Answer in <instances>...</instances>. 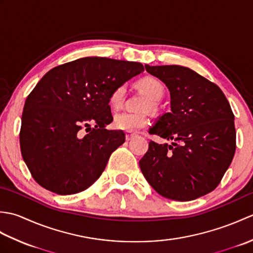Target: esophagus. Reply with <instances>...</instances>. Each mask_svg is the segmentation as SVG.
Returning <instances> with one entry per match:
<instances>
[{"label": "esophagus", "instance_id": "1", "mask_svg": "<svg viewBox=\"0 0 253 253\" xmlns=\"http://www.w3.org/2000/svg\"><path fill=\"white\" fill-rule=\"evenodd\" d=\"M136 137V133H133V132H126V140L127 141H130V140H132L133 138Z\"/></svg>", "mask_w": 253, "mask_h": 253}]
</instances>
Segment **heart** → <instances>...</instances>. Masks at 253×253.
Returning a JSON list of instances; mask_svg holds the SVG:
<instances>
[{
  "instance_id": "1",
  "label": "heart",
  "mask_w": 253,
  "mask_h": 253,
  "mask_svg": "<svg viewBox=\"0 0 253 253\" xmlns=\"http://www.w3.org/2000/svg\"><path fill=\"white\" fill-rule=\"evenodd\" d=\"M139 85L144 91L150 101L144 105V109L155 110L157 107V101L162 99L164 94V85L159 79L154 77H146L139 82ZM126 87L125 85H120L115 88L110 94L109 102L113 109H120L123 105L124 100H125ZM149 123V118L143 113H128L122 112L115 115L114 121H113V126L116 129L124 130L127 132H135L142 129L146 127Z\"/></svg>"
}]
</instances>
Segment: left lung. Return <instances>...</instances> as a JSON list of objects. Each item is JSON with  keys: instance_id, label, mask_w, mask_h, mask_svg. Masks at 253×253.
Here are the masks:
<instances>
[{"instance_id": "left-lung-1", "label": "left lung", "mask_w": 253, "mask_h": 253, "mask_svg": "<svg viewBox=\"0 0 253 253\" xmlns=\"http://www.w3.org/2000/svg\"><path fill=\"white\" fill-rule=\"evenodd\" d=\"M146 66L169 88L170 111L149 128L171 143L149 142L139 161L144 178L170 200L190 201L215 189L236 150L235 116L215 84L179 65Z\"/></svg>"}]
</instances>
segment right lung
Here are the masks:
<instances>
[{
	"instance_id": "obj_1",
	"label": "right lung",
	"mask_w": 253,
	"mask_h": 253,
	"mask_svg": "<svg viewBox=\"0 0 253 253\" xmlns=\"http://www.w3.org/2000/svg\"><path fill=\"white\" fill-rule=\"evenodd\" d=\"M143 71L138 62L84 57L41 78L26 99L19 133L21 155L38 184L66 196L99 178L125 142L124 131L105 129L113 122L110 94Z\"/></svg>"
}]
</instances>
